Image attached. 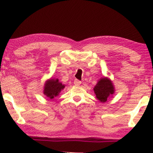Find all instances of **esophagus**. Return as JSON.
Listing matches in <instances>:
<instances>
[{
    "label": "esophagus",
    "instance_id": "1",
    "mask_svg": "<svg viewBox=\"0 0 153 153\" xmlns=\"http://www.w3.org/2000/svg\"><path fill=\"white\" fill-rule=\"evenodd\" d=\"M81 81H79L78 79H75L74 80V84L76 85V86H79L81 84Z\"/></svg>",
    "mask_w": 153,
    "mask_h": 153
}]
</instances>
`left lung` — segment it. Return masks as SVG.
<instances>
[{"mask_svg": "<svg viewBox=\"0 0 153 153\" xmlns=\"http://www.w3.org/2000/svg\"><path fill=\"white\" fill-rule=\"evenodd\" d=\"M115 87L111 80L107 77L98 79L94 88V92L97 99L101 102L107 101L108 98L115 94Z\"/></svg>", "mask_w": 153, "mask_h": 153, "instance_id": "left-lung-1", "label": "left lung"}]
</instances>
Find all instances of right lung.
Masks as SVG:
<instances>
[{"instance_id":"add662e5","label":"right lung","mask_w":153,"mask_h":153,"mask_svg":"<svg viewBox=\"0 0 153 153\" xmlns=\"http://www.w3.org/2000/svg\"><path fill=\"white\" fill-rule=\"evenodd\" d=\"M65 86L64 84L59 81V79L51 78L45 82L43 94L50 99H53L59 96L61 90L65 88Z\"/></svg>"}]
</instances>
